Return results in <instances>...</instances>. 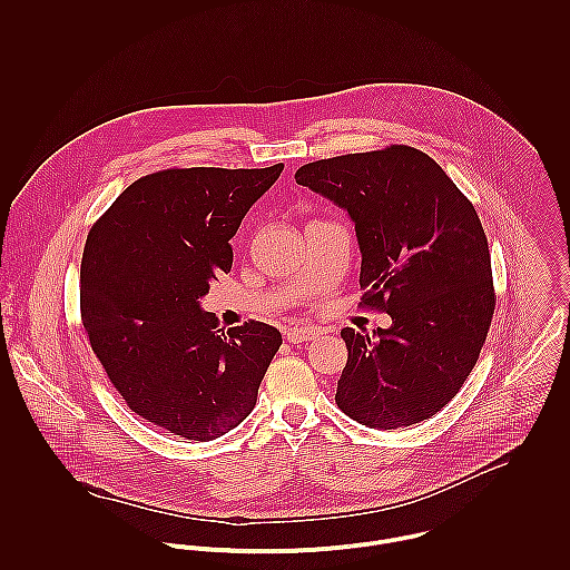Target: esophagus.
Masks as SVG:
<instances>
[{
  "mask_svg": "<svg viewBox=\"0 0 570 570\" xmlns=\"http://www.w3.org/2000/svg\"><path fill=\"white\" fill-rule=\"evenodd\" d=\"M316 337V328L314 326H296V328H287L285 331V340L289 344H301V342H307Z\"/></svg>",
  "mask_w": 570,
  "mask_h": 570,
  "instance_id": "obj_1",
  "label": "esophagus"
}]
</instances>
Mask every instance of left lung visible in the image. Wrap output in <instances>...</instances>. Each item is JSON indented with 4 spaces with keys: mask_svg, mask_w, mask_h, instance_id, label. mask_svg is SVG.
<instances>
[{
    "mask_svg": "<svg viewBox=\"0 0 570 570\" xmlns=\"http://www.w3.org/2000/svg\"><path fill=\"white\" fill-rule=\"evenodd\" d=\"M296 184L346 210L362 252V305L389 328H342L335 404L395 430L430 419L472 373L495 298L488 237L470 199L423 151L393 145L305 164Z\"/></svg>",
    "mask_w": 570,
    "mask_h": 570,
    "instance_id": "1",
    "label": "left lung"
}]
</instances>
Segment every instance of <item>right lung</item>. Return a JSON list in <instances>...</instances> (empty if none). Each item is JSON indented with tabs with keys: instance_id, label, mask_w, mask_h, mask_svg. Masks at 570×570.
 <instances>
[{
	"instance_id": "add662e5",
	"label": "right lung",
	"mask_w": 570,
	"mask_h": 570,
	"mask_svg": "<svg viewBox=\"0 0 570 570\" xmlns=\"http://www.w3.org/2000/svg\"><path fill=\"white\" fill-rule=\"evenodd\" d=\"M267 168H168L127 186L87 235L81 318L127 406L188 441H213L254 410L281 331H224L199 301L230 272L245 213L278 179Z\"/></svg>"
}]
</instances>
